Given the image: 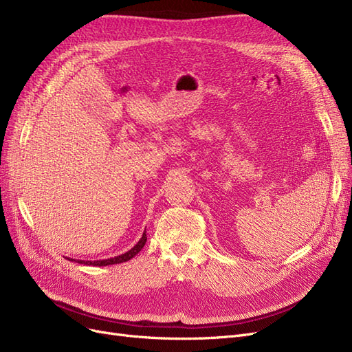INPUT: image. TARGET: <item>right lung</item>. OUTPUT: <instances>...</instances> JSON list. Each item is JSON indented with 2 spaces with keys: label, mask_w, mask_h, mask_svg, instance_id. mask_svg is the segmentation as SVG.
<instances>
[{
  "label": "right lung",
  "mask_w": 352,
  "mask_h": 352,
  "mask_svg": "<svg viewBox=\"0 0 352 352\" xmlns=\"http://www.w3.org/2000/svg\"><path fill=\"white\" fill-rule=\"evenodd\" d=\"M145 242H146V233H145V230H144V233H142V238H141L140 241H138V243L135 245V247H133V248H131L129 251L124 252V254L117 255V257L105 258V260H95V261H85V260H74V258H67V260H70V261H76V263H79V264L97 265V267H102V265H110V264H119V263H124V261H129L131 258H133L135 255L144 248Z\"/></svg>",
  "instance_id": "1"
}]
</instances>
